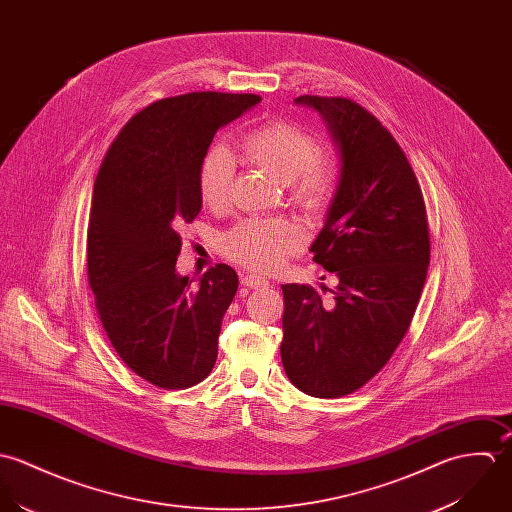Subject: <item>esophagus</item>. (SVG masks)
Masks as SVG:
<instances>
[{
	"instance_id": "esophagus-1",
	"label": "esophagus",
	"mask_w": 512,
	"mask_h": 512,
	"mask_svg": "<svg viewBox=\"0 0 512 512\" xmlns=\"http://www.w3.org/2000/svg\"><path fill=\"white\" fill-rule=\"evenodd\" d=\"M241 285L247 289H263L269 285V281L265 277H257V275H243Z\"/></svg>"
}]
</instances>
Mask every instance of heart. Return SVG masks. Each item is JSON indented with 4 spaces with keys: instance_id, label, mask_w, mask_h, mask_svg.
I'll return each mask as SVG.
<instances>
[{
    "instance_id": "heart-1",
    "label": "heart",
    "mask_w": 512,
    "mask_h": 512,
    "mask_svg": "<svg viewBox=\"0 0 512 512\" xmlns=\"http://www.w3.org/2000/svg\"><path fill=\"white\" fill-rule=\"evenodd\" d=\"M239 148L243 156L273 180L288 184L291 200L307 215H318L332 194L334 166L316 154V142L307 130L285 120H273L247 132ZM231 160L223 148L205 154L198 170L200 200L209 209L227 204ZM303 233L285 219H247L221 239V251L231 261L253 269L273 271L285 257L299 251Z\"/></svg>"
}]
</instances>
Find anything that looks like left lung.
<instances>
[{
    "instance_id": "obj_1",
    "label": "left lung",
    "mask_w": 512,
    "mask_h": 512,
    "mask_svg": "<svg viewBox=\"0 0 512 512\" xmlns=\"http://www.w3.org/2000/svg\"><path fill=\"white\" fill-rule=\"evenodd\" d=\"M295 103L320 114L340 158L334 198L310 245L338 287L330 297L310 285L281 287V360L301 392L342 398L372 380L408 332L429 267L427 215L404 150L374 114L342 97Z\"/></svg>"
}]
</instances>
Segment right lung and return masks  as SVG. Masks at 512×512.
<instances>
[{
    "mask_svg": "<svg viewBox=\"0 0 512 512\" xmlns=\"http://www.w3.org/2000/svg\"><path fill=\"white\" fill-rule=\"evenodd\" d=\"M261 103L257 95L188 93L146 106L120 130L99 168L87 273L104 332L146 382L184 390L209 376L237 273L215 265L198 287L180 277V227L202 211L198 170L215 132Z\"/></svg>",
    "mask_w": 512,
    "mask_h": 512,
    "instance_id": "1",
    "label": "right lung"
}]
</instances>
